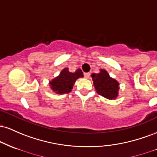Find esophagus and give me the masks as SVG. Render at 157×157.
I'll return each instance as SVG.
<instances>
[{
    "label": "esophagus",
    "instance_id": "esophagus-1",
    "mask_svg": "<svg viewBox=\"0 0 157 157\" xmlns=\"http://www.w3.org/2000/svg\"><path fill=\"white\" fill-rule=\"evenodd\" d=\"M84 77L85 78L89 79L90 77V73H84Z\"/></svg>",
    "mask_w": 157,
    "mask_h": 157
}]
</instances>
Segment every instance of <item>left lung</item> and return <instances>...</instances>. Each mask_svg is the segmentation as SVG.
Instances as JSON below:
<instances>
[{"instance_id": "obj_1", "label": "left lung", "mask_w": 157, "mask_h": 157, "mask_svg": "<svg viewBox=\"0 0 157 157\" xmlns=\"http://www.w3.org/2000/svg\"><path fill=\"white\" fill-rule=\"evenodd\" d=\"M91 77L94 86L99 94L109 100H114L117 97L119 82L111 78L105 70L101 69L100 73L92 74Z\"/></svg>"}]
</instances>
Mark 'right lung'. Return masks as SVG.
Instances as JSON below:
<instances>
[{"label": "right lung", "mask_w": 157, "mask_h": 157, "mask_svg": "<svg viewBox=\"0 0 157 157\" xmlns=\"http://www.w3.org/2000/svg\"><path fill=\"white\" fill-rule=\"evenodd\" d=\"M82 77L83 73L80 68L76 70L75 72L72 73L68 71V68H65L62 70L58 77L50 81V87L57 94H68L73 89L75 81Z\"/></svg>", "instance_id": "add662e5"}]
</instances>
